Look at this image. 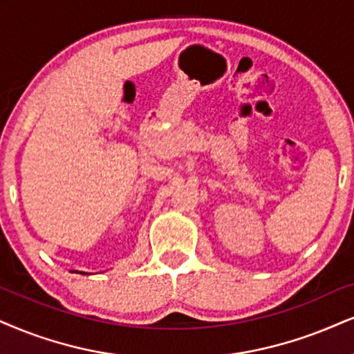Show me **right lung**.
<instances>
[{
    "label": "right lung",
    "mask_w": 354,
    "mask_h": 354,
    "mask_svg": "<svg viewBox=\"0 0 354 354\" xmlns=\"http://www.w3.org/2000/svg\"><path fill=\"white\" fill-rule=\"evenodd\" d=\"M82 274H85V272H82Z\"/></svg>",
    "instance_id": "add662e5"
}]
</instances>
